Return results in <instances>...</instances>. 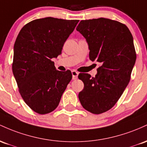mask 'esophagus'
Wrapping results in <instances>:
<instances>
[{
  "label": "esophagus",
  "instance_id": "34e87169",
  "mask_svg": "<svg viewBox=\"0 0 147 147\" xmlns=\"http://www.w3.org/2000/svg\"><path fill=\"white\" fill-rule=\"evenodd\" d=\"M72 74V77H73V80H76V79L78 78V72L76 71L73 70L71 71Z\"/></svg>",
  "mask_w": 147,
  "mask_h": 147
}]
</instances>
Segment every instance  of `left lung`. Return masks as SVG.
I'll list each match as a JSON object with an SVG mask.
<instances>
[{"label":"left lung","instance_id":"1","mask_svg":"<svg viewBox=\"0 0 147 147\" xmlns=\"http://www.w3.org/2000/svg\"><path fill=\"white\" fill-rule=\"evenodd\" d=\"M76 30L86 39L90 60L101 64L95 77L78 75L84 83L78 94L82 106L98 115L116 104L131 80L136 60L133 38L126 25L105 18L82 20Z\"/></svg>","mask_w":147,"mask_h":147}]
</instances>
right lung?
<instances>
[{
    "mask_svg": "<svg viewBox=\"0 0 147 147\" xmlns=\"http://www.w3.org/2000/svg\"><path fill=\"white\" fill-rule=\"evenodd\" d=\"M78 21L53 17L35 19L25 25L16 37L13 74L21 97L35 113L53 111L71 80V72L56 70L52 58L62 53Z\"/></svg>",
    "mask_w": 147,
    "mask_h": 147,
    "instance_id": "obj_1",
    "label": "right lung"
}]
</instances>
